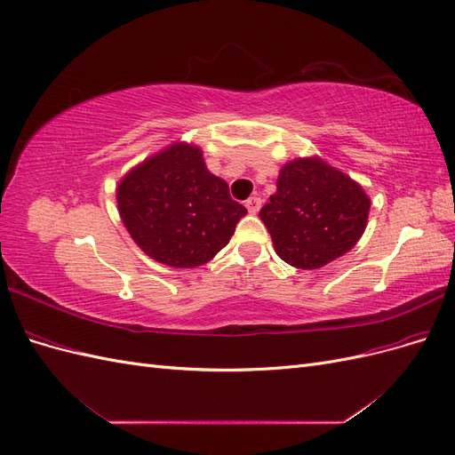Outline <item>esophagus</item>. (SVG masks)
<instances>
[{
    "label": "esophagus",
    "mask_w": 455,
    "mask_h": 455,
    "mask_svg": "<svg viewBox=\"0 0 455 455\" xmlns=\"http://www.w3.org/2000/svg\"><path fill=\"white\" fill-rule=\"evenodd\" d=\"M244 206L249 209L251 214H256L259 211V206H261V199L259 197H249V199H246Z\"/></svg>",
    "instance_id": "34e87169"
}]
</instances>
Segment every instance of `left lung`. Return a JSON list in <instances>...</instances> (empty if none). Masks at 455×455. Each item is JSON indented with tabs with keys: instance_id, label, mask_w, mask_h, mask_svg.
<instances>
[{
	"instance_id": "obj_1",
	"label": "left lung",
	"mask_w": 455,
	"mask_h": 455,
	"mask_svg": "<svg viewBox=\"0 0 455 455\" xmlns=\"http://www.w3.org/2000/svg\"><path fill=\"white\" fill-rule=\"evenodd\" d=\"M368 211L370 197L346 172L319 157H299L281 169L277 191L259 218L281 259L319 269L363 237Z\"/></svg>"
}]
</instances>
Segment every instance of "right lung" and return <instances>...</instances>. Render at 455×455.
Wrapping results in <instances>:
<instances>
[{
    "label": "right lung",
    "mask_w": 455,
    "mask_h": 455,
    "mask_svg": "<svg viewBox=\"0 0 455 455\" xmlns=\"http://www.w3.org/2000/svg\"><path fill=\"white\" fill-rule=\"evenodd\" d=\"M117 209L132 241L171 267L211 261L246 214L222 178L206 169L201 148L186 142L164 148L123 176Z\"/></svg>",
    "instance_id": "obj_1"
}]
</instances>
